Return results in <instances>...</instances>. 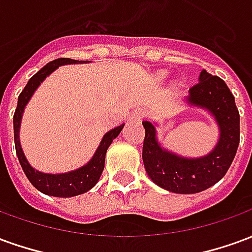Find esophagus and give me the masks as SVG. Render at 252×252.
I'll list each match as a JSON object with an SVG mask.
<instances>
[{"instance_id":"34e87169","label":"esophagus","mask_w":252,"mask_h":252,"mask_svg":"<svg viewBox=\"0 0 252 252\" xmlns=\"http://www.w3.org/2000/svg\"><path fill=\"white\" fill-rule=\"evenodd\" d=\"M146 115V110L143 109V108H136V109L133 110L129 116V120L132 123H139V121H142V119Z\"/></svg>"}]
</instances>
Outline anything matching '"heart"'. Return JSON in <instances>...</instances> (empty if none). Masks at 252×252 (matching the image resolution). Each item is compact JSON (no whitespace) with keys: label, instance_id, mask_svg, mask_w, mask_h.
I'll return each instance as SVG.
<instances>
[{"label":"heart","instance_id":"obj_1","mask_svg":"<svg viewBox=\"0 0 252 252\" xmlns=\"http://www.w3.org/2000/svg\"><path fill=\"white\" fill-rule=\"evenodd\" d=\"M155 77H157L158 81H164L166 78L169 77V71H166V70H160V71H158L157 74H155Z\"/></svg>","mask_w":252,"mask_h":252}]
</instances>
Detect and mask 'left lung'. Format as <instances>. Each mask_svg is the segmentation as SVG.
Instances as JSON below:
<instances>
[{
  "instance_id": "8db88e82",
  "label": "left lung",
  "mask_w": 252,
  "mask_h": 252,
  "mask_svg": "<svg viewBox=\"0 0 252 252\" xmlns=\"http://www.w3.org/2000/svg\"><path fill=\"white\" fill-rule=\"evenodd\" d=\"M182 101L206 110L213 117L219 128L216 146L198 158L182 157L159 142L158 123L146 120L143 163L148 177L159 188L178 194H194L217 184L229 169L240 140V116L225 82L205 70H201L198 83Z\"/></svg>"
}]
</instances>
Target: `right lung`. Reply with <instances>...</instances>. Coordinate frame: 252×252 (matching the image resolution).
<instances>
[{
	"instance_id": "obj_1",
	"label": "right lung",
	"mask_w": 252,
	"mask_h": 252,
	"mask_svg": "<svg viewBox=\"0 0 252 252\" xmlns=\"http://www.w3.org/2000/svg\"><path fill=\"white\" fill-rule=\"evenodd\" d=\"M81 63L90 62L74 61L70 58H61V59H55L52 62L47 63L46 66L40 68L33 77L31 78L24 90L20 93L17 108H16L13 116L14 146H16V153H17L20 164H21V167L24 170L25 175L30 180L31 184L35 186L39 191L47 195H52V197H74V195L83 194L92 188H94L95 184L98 182L101 174H102V170H104L106 150L109 148L112 142L120 135V132L124 128V124H121V126H116L113 129L106 132L101 139L95 153L88 163L81 166L79 169L71 170L67 173H58V174L43 173V171L33 169L28 162V159L25 158L24 151L21 148V143H20V126H21V119H23L25 106L30 102V99L32 98V95L37 90V88L40 86V83L48 75H51L57 68H59V66L81 64Z\"/></svg>"
}]
</instances>
